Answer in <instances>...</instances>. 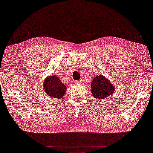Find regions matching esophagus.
<instances>
[{"instance_id":"34e87169","label":"esophagus","mask_w":153,"mask_h":153,"mask_svg":"<svg viewBox=\"0 0 153 153\" xmlns=\"http://www.w3.org/2000/svg\"><path fill=\"white\" fill-rule=\"evenodd\" d=\"M76 82V84H80V82H81V81H76V82Z\"/></svg>"}]
</instances>
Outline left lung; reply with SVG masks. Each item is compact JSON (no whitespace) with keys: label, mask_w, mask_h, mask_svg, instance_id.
<instances>
[{"label":"left lung","mask_w":153,"mask_h":153,"mask_svg":"<svg viewBox=\"0 0 153 153\" xmlns=\"http://www.w3.org/2000/svg\"><path fill=\"white\" fill-rule=\"evenodd\" d=\"M91 93L96 100H105L110 97L115 91L113 84L103 75L94 77L91 84Z\"/></svg>","instance_id":"8db88e82"}]
</instances>
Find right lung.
I'll list each match as a JSON object with an SVG mask.
<instances>
[{
	"label": "right lung",
	"instance_id": "right-lung-1",
	"mask_svg": "<svg viewBox=\"0 0 153 153\" xmlns=\"http://www.w3.org/2000/svg\"><path fill=\"white\" fill-rule=\"evenodd\" d=\"M43 91L50 97L61 99L67 91L66 85L60 81L59 77L55 75H49L43 81Z\"/></svg>",
	"mask_w": 153,
	"mask_h": 153
}]
</instances>
